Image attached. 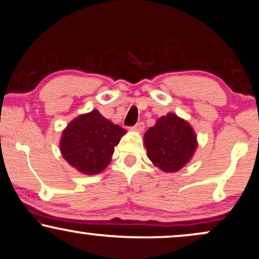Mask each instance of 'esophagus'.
Instances as JSON below:
<instances>
[{"label": "esophagus", "mask_w": 259, "mask_h": 259, "mask_svg": "<svg viewBox=\"0 0 259 259\" xmlns=\"http://www.w3.org/2000/svg\"><path fill=\"white\" fill-rule=\"evenodd\" d=\"M143 129H145V124H143L142 122H139L135 126H133L134 132H137V133H142Z\"/></svg>", "instance_id": "obj_1"}]
</instances>
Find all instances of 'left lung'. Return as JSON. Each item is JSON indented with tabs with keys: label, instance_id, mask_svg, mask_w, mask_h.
<instances>
[{
	"label": "left lung",
	"instance_id": "left-lung-1",
	"mask_svg": "<svg viewBox=\"0 0 259 259\" xmlns=\"http://www.w3.org/2000/svg\"><path fill=\"white\" fill-rule=\"evenodd\" d=\"M143 139L149 160L166 173H175L184 167L198 146L194 127L176 113L160 117Z\"/></svg>",
	"mask_w": 259,
	"mask_h": 259
}]
</instances>
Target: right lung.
I'll return each mask as SVG.
<instances>
[{
  "label": "right lung",
  "instance_id": "obj_1",
  "mask_svg": "<svg viewBox=\"0 0 259 259\" xmlns=\"http://www.w3.org/2000/svg\"><path fill=\"white\" fill-rule=\"evenodd\" d=\"M126 133L101 116L98 110L77 116L63 130L61 154L71 167L83 175L103 172L112 159L114 147Z\"/></svg>",
  "mask_w": 259,
  "mask_h": 259
}]
</instances>
